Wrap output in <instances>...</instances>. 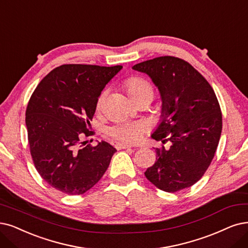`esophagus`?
I'll list each match as a JSON object with an SVG mask.
<instances>
[{
  "label": "esophagus",
  "instance_id": "obj_1",
  "mask_svg": "<svg viewBox=\"0 0 248 248\" xmlns=\"http://www.w3.org/2000/svg\"><path fill=\"white\" fill-rule=\"evenodd\" d=\"M115 148L116 149H127V148H132V146L131 145H127V144H122V143H118V144H116L115 145Z\"/></svg>",
  "mask_w": 248,
  "mask_h": 248
}]
</instances>
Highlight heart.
Segmentation results:
<instances>
[{"instance_id":"1","label":"heart","mask_w":248,"mask_h":248,"mask_svg":"<svg viewBox=\"0 0 248 248\" xmlns=\"http://www.w3.org/2000/svg\"><path fill=\"white\" fill-rule=\"evenodd\" d=\"M125 90L131 98H135L140 95H149L153 96V87L148 80L141 77H133L125 81ZM105 100V92L100 94L97 106L101 107ZM146 126L143 123L139 122H125L121 123L116 125L109 127L107 133L117 142H122L124 144H135L138 143L143 135L145 134Z\"/></svg>"}]
</instances>
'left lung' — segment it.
<instances>
[{"instance_id": "left-lung-1", "label": "left lung", "mask_w": 248, "mask_h": 248, "mask_svg": "<svg viewBox=\"0 0 248 248\" xmlns=\"http://www.w3.org/2000/svg\"><path fill=\"white\" fill-rule=\"evenodd\" d=\"M151 78L160 92L162 121L152 138L169 148H155L156 161L145 176L173 193L194 185L208 169L222 133V111L209 82L191 64L161 56L133 66Z\"/></svg>"}]
</instances>
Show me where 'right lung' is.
<instances>
[{
    "mask_svg": "<svg viewBox=\"0 0 248 248\" xmlns=\"http://www.w3.org/2000/svg\"><path fill=\"white\" fill-rule=\"evenodd\" d=\"M122 65L63 64L35 88L25 111L30 151L45 182L68 195H80L103 177L116 149L107 142H81L94 134L90 122L104 87Z\"/></svg>",
    "mask_w": 248,
    "mask_h": 248,
    "instance_id": "right-lung-1",
    "label": "right lung"
}]
</instances>
